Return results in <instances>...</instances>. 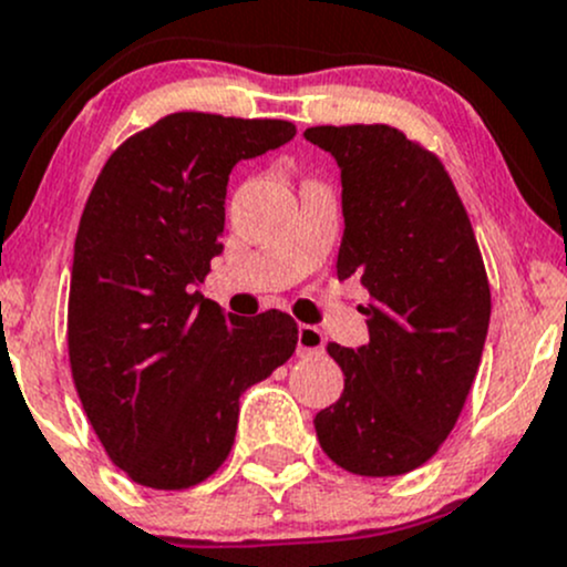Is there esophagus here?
Returning a JSON list of instances; mask_svg holds the SVG:
<instances>
[{
    "mask_svg": "<svg viewBox=\"0 0 567 567\" xmlns=\"http://www.w3.org/2000/svg\"><path fill=\"white\" fill-rule=\"evenodd\" d=\"M324 352V332L313 324L297 327V354L300 358H317Z\"/></svg>",
    "mask_w": 567,
    "mask_h": 567,
    "instance_id": "esophagus-1",
    "label": "esophagus"
}]
</instances>
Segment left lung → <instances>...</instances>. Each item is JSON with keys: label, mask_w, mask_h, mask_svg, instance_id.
Segmentation results:
<instances>
[{"label": "left lung", "mask_w": 567, "mask_h": 567, "mask_svg": "<svg viewBox=\"0 0 567 567\" xmlns=\"http://www.w3.org/2000/svg\"><path fill=\"white\" fill-rule=\"evenodd\" d=\"M306 138L341 168L338 278H360L369 343L327 352L343 393L313 417L322 451L352 475L425 464L475 382L492 289L470 215L434 153L390 125H319Z\"/></svg>", "instance_id": "obj_1"}]
</instances>
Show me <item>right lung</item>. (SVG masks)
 <instances>
[{
	"instance_id": "add662e5",
	"label": "right lung",
	"mask_w": 567,
	"mask_h": 567,
	"mask_svg": "<svg viewBox=\"0 0 567 567\" xmlns=\"http://www.w3.org/2000/svg\"><path fill=\"white\" fill-rule=\"evenodd\" d=\"M286 120L177 111L111 153L75 235L68 352L81 406L131 481L183 492L235 445L240 395L295 354L289 313L226 317L196 289L224 250L235 163Z\"/></svg>"
}]
</instances>
